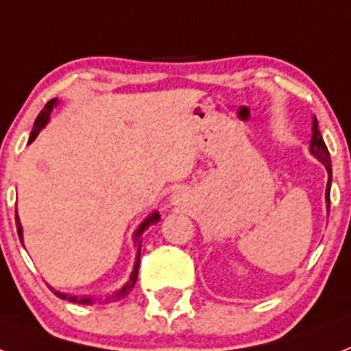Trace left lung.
Masks as SVG:
<instances>
[{"instance_id": "obj_1", "label": "left lung", "mask_w": 351, "mask_h": 351, "mask_svg": "<svg viewBox=\"0 0 351 351\" xmlns=\"http://www.w3.org/2000/svg\"><path fill=\"white\" fill-rule=\"evenodd\" d=\"M311 152L312 155L325 164L326 171H328V184H326V207L330 208V184H332V162L330 153L326 149V144L321 137V132L317 128V119L314 117V125H312V139H311Z\"/></svg>"}]
</instances>
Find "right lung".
Listing matches in <instances>:
<instances>
[{
    "label": "right lung",
    "mask_w": 351,
    "mask_h": 351,
    "mask_svg": "<svg viewBox=\"0 0 351 351\" xmlns=\"http://www.w3.org/2000/svg\"><path fill=\"white\" fill-rule=\"evenodd\" d=\"M57 105V99H49L46 105H44V108L40 110V114L37 116V119H35L34 123V130H32L30 134V141H28V144L32 143V141L39 135V132L43 130V126L48 123L49 119V114H51L53 107ZM160 219V216H158V212H153L152 216L146 217V221H144L143 225L139 226V230L135 232V243H137V258H135V266H134V271H132V275H130V280L126 282L123 287H121L117 293H114L110 296V298H107L105 302H108V300H114V302H117V300H123L125 296H128V293H130L132 289H134V285L135 282H137V273H139V261H141V235H143L144 230H148V226L155 225L157 221ZM16 226H17V234H19V239L21 243H23V228H21V223H19V217H17V212H16ZM53 293L57 294L58 298L62 300H67V302H73V303H82V305H90L93 303V298H78V296H67V294H62V293H57L55 289H51Z\"/></svg>",
    "instance_id": "obj_1"
}]
</instances>
